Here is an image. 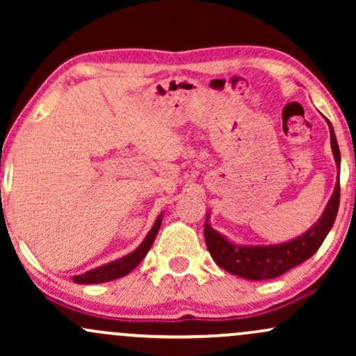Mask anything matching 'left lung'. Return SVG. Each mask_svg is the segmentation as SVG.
<instances>
[{"label": "left lung", "instance_id": "obj_1", "mask_svg": "<svg viewBox=\"0 0 356 356\" xmlns=\"http://www.w3.org/2000/svg\"><path fill=\"white\" fill-rule=\"evenodd\" d=\"M330 136H332L334 161L340 167V149H338L332 124H330ZM338 206H340V179L334 186L332 199H330L320 220L303 236L289 241V243L275 244V246H234L218 231L212 229L207 222L204 226V238H206L212 259L227 273L251 281L273 280V277L284 275L286 271L298 264L305 263L320 249L321 243L337 219Z\"/></svg>", "mask_w": 356, "mask_h": 356}]
</instances>
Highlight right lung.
Listing matches in <instances>:
<instances>
[{
    "instance_id": "obj_1",
    "label": "right lung",
    "mask_w": 356,
    "mask_h": 356,
    "mask_svg": "<svg viewBox=\"0 0 356 356\" xmlns=\"http://www.w3.org/2000/svg\"><path fill=\"white\" fill-rule=\"evenodd\" d=\"M161 222H162V216L155 220L154 227L150 229L149 234H147L144 243H142L136 251L130 252V254H127L125 257H122V259H117L113 261V263L105 264V266L92 269V271L85 273V275L73 276V281L79 284H93V283H105V281L118 280V277L129 275L134 268L138 266V263H140V261L145 257L147 252H149L150 246L154 244L155 236H157L159 232V227H161Z\"/></svg>"
}]
</instances>
